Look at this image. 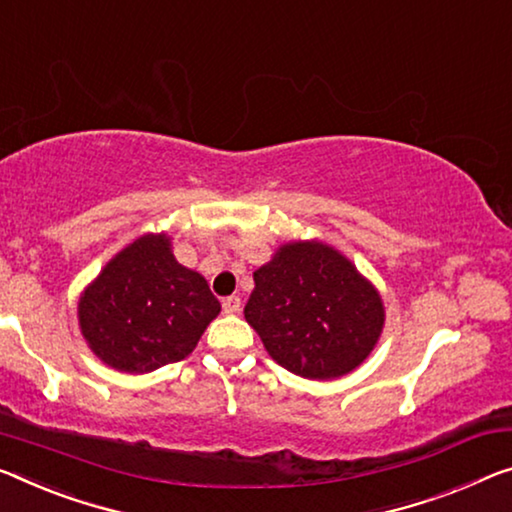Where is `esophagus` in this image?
Here are the masks:
<instances>
[{"instance_id": "34e87169", "label": "esophagus", "mask_w": 512, "mask_h": 512, "mask_svg": "<svg viewBox=\"0 0 512 512\" xmlns=\"http://www.w3.org/2000/svg\"><path fill=\"white\" fill-rule=\"evenodd\" d=\"M222 306H224V313H229V316H235V313H240L242 302H240L238 295H231V297H226V300L222 302Z\"/></svg>"}]
</instances>
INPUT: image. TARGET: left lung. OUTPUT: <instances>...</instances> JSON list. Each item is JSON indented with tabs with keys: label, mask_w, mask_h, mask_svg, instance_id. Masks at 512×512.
<instances>
[{
	"label": "left lung",
	"mask_w": 512,
	"mask_h": 512,
	"mask_svg": "<svg viewBox=\"0 0 512 512\" xmlns=\"http://www.w3.org/2000/svg\"><path fill=\"white\" fill-rule=\"evenodd\" d=\"M245 320L279 366L320 382L364 364L387 313L348 256L322 240H290L254 272Z\"/></svg>",
	"instance_id": "left-lung-1"
}]
</instances>
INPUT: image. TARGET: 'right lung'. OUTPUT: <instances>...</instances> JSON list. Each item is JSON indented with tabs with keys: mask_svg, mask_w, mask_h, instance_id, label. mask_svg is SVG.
Wrapping results in <instances>:
<instances>
[{
	"mask_svg": "<svg viewBox=\"0 0 512 512\" xmlns=\"http://www.w3.org/2000/svg\"><path fill=\"white\" fill-rule=\"evenodd\" d=\"M219 311L208 281L176 261L167 233H144L125 245L77 300L93 355L135 375L185 359Z\"/></svg>",
	"mask_w": 512,
	"mask_h": 512,
	"instance_id": "1",
	"label": "right lung"
}]
</instances>
